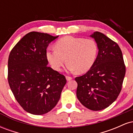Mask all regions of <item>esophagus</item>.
<instances>
[{
    "label": "esophagus",
    "mask_w": 133,
    "mask_h": 133,
    "mask_svg": "<svg viewBox=\"0 0 133 133\" xmlns=\"http://www.w3.org/2000/svg\"><path fill=\"white\" fill-rule=\"evenodd\" d=\"M66 79H67V81H71V80H72V77H71V76H67L66 77Z\"/></svg>",
    "instance_id": "34e87169"
}]
</instances>
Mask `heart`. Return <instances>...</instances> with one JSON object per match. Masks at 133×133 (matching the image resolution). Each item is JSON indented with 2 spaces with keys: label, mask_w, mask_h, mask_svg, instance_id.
<instances>
[{
  "label": "heart",
  "mask_w": 133,
  "mask_h": 133,
  "mask_svg": "<svg viewBox=\"0 0 133 133\" xmlns=\"http://www.w3.org/2000/svg\"><path fill=\"white\" fill-rule=\"evenodd\" d=\"M97 44L92 39L65 36L56 43V48L47 50L46 57L53 69L60 71L65 62L70 71L81 74L92 67L97 54Z\"/></svg>",
  "instance_id": "1"
}]
</instances>
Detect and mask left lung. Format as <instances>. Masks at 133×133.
Segmentation results:
<instances>
[{"instance_id":"obj_1","label":"left lung","mask_w":133,"mask_h":133,"mask_svg":"<svg viewBox=\"0 0 133 133\" xmlns=\"http://www.w3.org/2000/svg\"><path fill=\"white\" fill-rule=\"evenodd\" d=\"M95 39L98 54L92 67L85 74L75 78L76 96L80 103L92 111L108 108L115 101L123 86L126 66L118 44L99 32Z\"/></svg>"}]
</instances>
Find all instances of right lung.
Segmentation results:
<instances>
[{
	"label": "right lung",
	"mask_w": 133,
	"mask_h": 133,
	"mask_svg": "<svg viewBox=\"0 0 133 133\" xmlns=\"http://www.w3.org/2000/svg\"><path fill=\"white\" fill-rule=\"evenodd\" d=\"M58 36L30 32L10 51L8 82L15 98L23 109L35 115L49 112L57 104L65 76L47 66V48Z\"/></svg>",
	"instance_id": "obj_1"
}]
</instances>
